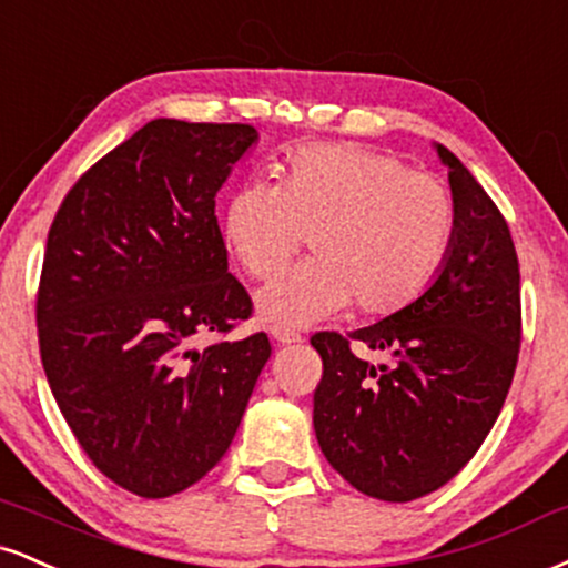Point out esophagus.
Wrapping results in <instances>:
<instances>
[{"instance_id":"1","label":"esophagus","mask_w":568,"mask_h":568,"mask_svg":"<svg viewBox=\"0 0 568 568\" xmlns=\"http://www.w3.org/2000/svg\"><path fill=\"white\" fill-rule=\"evenodd\" d=\"M272 338H275L277 344H296V341H302V333L291 331V327L285 325H275L272 327Z\"/></svg>"}]
</instances>
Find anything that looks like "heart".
<instances>
[{"instance_id":"obj_1","label":"heart","mask_w":568,"mask_h":568,"mask_svg":"<svg viewBox=\"0 0 568 568\" xmlns=\"http://www.w3.org/2000/svg\"><path fill=\"white\" fill-rule=\"evenodd\" d=\"M455 230L453 197L434 176L354 142H310L288 155L283 184L245 182L222 235L251 277H272L310 241L317 256L258 291L266 323L312 325L354 302L384 317L428 288Z\"/></svg>"}]
</instances>
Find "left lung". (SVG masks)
I'll list each match as a JSON object with an SVG mask.
<instances>
[{
	"instance_id": "8db88e82",
	"label": "left lung",
	"mask_w": 568,
	"mask_h": 568,
	"mask_svg": "<svg viewBox=\"0 0 568 568\" xmlns=\"http://www.w3.org/2000/svg\"><path fill=\"white\" fill-rule=\"evenodd\" d=\"M455 230L439 277L405 310L341 336L314 333V434L362 495L409 503L460 470L495 426L521 346V275L508 222L444 145ZM392 351L375 368L353 349Z\"/></svg>"
}]
</instances>
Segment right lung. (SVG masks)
I'll return each instance as SVG.
<instances>
[{
  "label": "right lung",
  "instance_id": "right-lung-1",
  "mask_svg": "<svg viewBox=\"0 0 568 568\" xmlns=\"http://www.w3.org/2000/svg\"><path fill=\"white\" fill-rule=\"evenodd\" d=\"M248 124L150 121L89 166L52 219L39 352L60 413L100 474L140 497L193 487L230 449L270 359L227 272L216 193ZM203 332L220 338L193 351Z\"/></svg>",
  "mask_w": 568,
  "mask_h": 568
}]
</instances>
